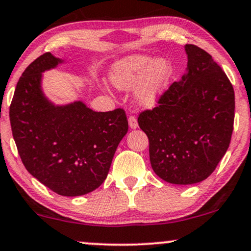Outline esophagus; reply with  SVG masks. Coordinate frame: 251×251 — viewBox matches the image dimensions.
<instances>
[{
    "label": "esophagus",
    "mask_w": 251,
    "mask_h": 251,
    "mask_svg": "<svg viewBox=\"0 0 251 251\" xmlns=\"http://www.w3.org/2000/svg\"><path fill=\"white\" fill-rule=\"evenodd\" d=\"M128 122H129V126H130L131 129L138 128V122H137V120H136L135 116H130V117H129Z\"/></svg>",
    "instance_id": "1"
}]
</instances>
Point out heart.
<instances>
[{
	"instance_id": "b5f03b06",
	"label": "heart",
	"mask_w": 251,
	"mask_h": 251,
	"mask_svg": "<svg viewBox=\"0 0 251 251\" xmlns=\"http://www.w3.org/2000/svg\"><path fill=\"white\" fill-rule=\"evenodd\" d=\"M173 73V65L169 60L148 54H131L111 65L109 80L121 91L136 88V101L142 107L152 108L169 89Z\"/></svg>"
}]
</instances>
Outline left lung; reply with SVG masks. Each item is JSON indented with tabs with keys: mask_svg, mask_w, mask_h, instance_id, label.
Wrapping results in <instances>:
<instances>
[{
	"mask_svg": "<svg viewBox=\"0 0 251 251\" xmlns=\"http://www.w3.org/2000/svg\"><path fill=\"white\" fill-rule=\"evenodd\" d=\"M186 73L173 82L152 110L138 116L149 138L150 163L163 180L192 185L214 171L229 147L235 94L212 55L186 44Z\"/></svg>",
	"mask_w": 251,
	"mask_h": 251,
	"instance_id": "8db88e82",
	"label": "left lung"
}]
</instances>
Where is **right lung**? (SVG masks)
Segmentation results:
<instances>
[{
    "label": "right lung",
    "mask_w": 251,
    "mask_h": 251,
    "mask_svg": "<svg viewBox=\"0 0 251 251\" xmlns=\"http://www.w3.org/2000/svg\"><path fill=\"white\" fill-rule=\"evenodd\" d=\"M64 60L50 52L32 61L18 80L9 116L22 162L30 175L59 196L97 190L128 131L123 109L94 111L82 101L54 104L42 89L43 73Z\"/></svg>",
    "instance_id": "right-lung-1"
}]
</instances>
